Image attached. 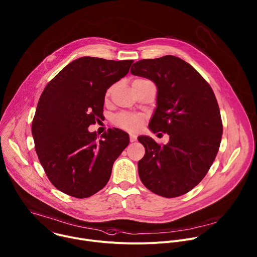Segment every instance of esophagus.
Masks as SVG:
<instances>
[{"mask_svg": "<svg viewBox=\"0 0 257 257\" xmlns=\"http://www.w3.org/2000/svg\"><path fill=\"white\" fill-rule=\"evenodd\" d=\"M129 138H130V141H131V142H134V141L137 140V137H136V135H134V134H130V135H129Z\"/></svg>", "mask_w": 257, "mask_h": 257, "instance_id": "obj_1", "label": "esophagus"}]
</instances>
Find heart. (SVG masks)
Returning <instances> with one entry per match:
<instances>
[{"instance_id": "b5f03b06", "label": "heart", "mask_w": 257, "mask_h": 257, "mask_svg": "<svg viewBox=\"0 0 257 257\" xmlns=\"http://www.w3.org/2000/svg\"><path fill=\"white\" fill-rule=\"evenodd\" d=\"M112 92V88H109L106 92V97L110 96ZM143 118L140 115L131 114V113H121L118 116L114 118V125L122 128L124 130H127L129 132H136L139 130L141 124H142Z\"/></svg>"}]
</instances>
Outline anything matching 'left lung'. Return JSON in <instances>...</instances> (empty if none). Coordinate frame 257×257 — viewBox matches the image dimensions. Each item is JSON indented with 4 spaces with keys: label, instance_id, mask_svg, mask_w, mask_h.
Listing matches in <instances>:
<instances>
[{
    "label": "left lung",
    "instance_id": "left-lung-1",
    "mask_svg": "<svg viewBox=\"0 0 257 257\" xmlns=\"http://www.w3.org/2000/svg\"><path fill=\"white\" fill-rule=\"evenodd\" d=\"M132 67V74L149 78L157 87L150 130L169 135L165 145L138 137L145 147L138 161L140 180L156 195L180 197L205 178L218 153L223 125L217 99L206 79L177 56L141 59Z\"/></svg>",
    "mask_w": 257,
    "mask_h": 257
}]
</instances>
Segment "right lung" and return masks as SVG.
Returning a JSON list of instances; mask_svg holds the SVG:
<instances>
[{"mask_svg": "<svg viewBox=\"0 0 257 257\" xmlns=\"http://www.w3.org/2000/svg\"><path fill=\"white\" fill-rule=\"evenodd\" d=\"M132 63L80 57L62 68L43 90L32 135L44 172L60 192L84 199L109 182L129 136L114 128L99 138L88 128L103 115L107 90L128 73Z\"/></svg>", "mask_w": 257, "mask_h": 257, "instance_id": "right-lung-1", "label": "right lung"}]
</instances>
